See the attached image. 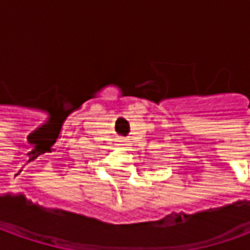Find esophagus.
Returning <instances> with one entry per match:
<instances>
[{"instance_id": "obj_1", "label": "esophagus", "mask_w": 250, "mask_h": 250, "mask_svg": "<svg viewBox=\"0 0 250 250\" xmlns=\"http://www.w3.org/2000/svg\"><path fill=\"white\" fill-rule=\"evenodd\" d=\"M117 142H119L117 145H119V146H122V148H125V145H127V144H125V140H119V141H117Z\"/></svg>"}]
</instances>
